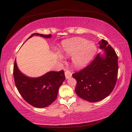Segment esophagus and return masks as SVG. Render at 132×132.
<instances>
[{"label": "esophagus", "mask_w": 132, "mask_h": 132, "mask_svg": "<svg viewBox=\"0 0 132 132\" xmlns=\"http://www.w3.org/2000/svg\"><path fill=\"white\" fill-rule=\"evenodd\" d=\"M71 75H72V74H71V73L69 71H66L65 72V78L67 79H69V78H71Z\"/></svg>", "instance_id": "esophagus-1"}]
</instances>
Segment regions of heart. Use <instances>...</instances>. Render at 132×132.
<instances>
[{"label": "heart", "instance_id": "b5f03b06", "mask_svg": "<svg viewBox=\"0 0 132 132\" xmlns=\"http://www.w3.org/2000/svg\"><path fill=\"white\" fill-rule=\"evenodd\" d=\"M95 44L87 39L75 37L66 39L62 42L61 53L64 56H72V62L76 68H81L86 65L94 58L96 53ZM59 59L62 57L59 53Z\"/></svg>", "mask_w": 132, "mask_h": 132}]
</instances>
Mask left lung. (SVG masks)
Wrapping results in <instances>:
<instances>
[{"mask_svg": "<svg viewBox=\"0 0 132 132\" xmlns=\"http://www.w3.org/2000/svg\"><path fill=\"white\" fill-rule=\"evenodd\" d=\"M103 55L98 53L84 69L72 75L77 80L75 93L91 102L102 100L112 91L117 79L118 56L105 39L98 42Z\"/></svg>", "mask_w": 132, "mask_h": 132, "instance_id": "left-lung-1", "label": "left lung"}]
</instances>
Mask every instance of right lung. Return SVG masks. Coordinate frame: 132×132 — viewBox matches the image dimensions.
<instances>
[{
  "label": "right lung",
  "mask_w": 132,
  "mask_h": 132,
  "mask_svg": "<svg viewBox=\"0 0 132 132\" xmlns=\"http://www.w3.org/2000/svg\"><path fill=\"white\" fill-rule=\"evenodd\" d=\"M34 35L45 38H51L52 35L35 33ZM13 74L15 85L23 98L30 105L35 107L44 108L50 105L57 97L59 87L65 80L63 70L51 71L37 78H31L22 74L19 69L16 59Z\"/></svg>",
  "instance_id": "add662e5"
}]
</instances>
